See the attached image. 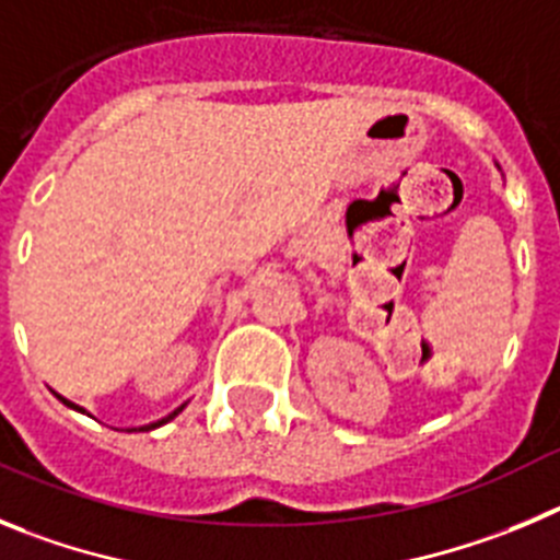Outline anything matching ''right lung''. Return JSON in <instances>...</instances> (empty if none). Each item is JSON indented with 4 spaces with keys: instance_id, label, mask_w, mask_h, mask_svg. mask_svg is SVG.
I'll use <instances>...</instances> for the list:
<instances>
[{
    "instance_id": "right-lung-1",
    "label": "right lung",
    "mask_w": 560,
    "mask_h": 560,
    "mask_svg": "<svg viewBox=\"0 0 560 560\" xmlns=\"http://www.w3.org/2000/svg\"><path fill=\"white\" fill-rule=\"evenodd\" d=\"M55 396H58V393H55ZM58 399H60V401H63V405H67V407H72V410H80V412H85V410H83V407L72 405V401H69V399H63V396H58ZM180 410H184V405H180V407H178V410H173V412H170V416H167V418H161V421H153V424H148V427H139V430H144V432H148V430H155V427H161V424H167L170 418H175V416H178V412H180Z\"/></svg>"
}]
</instances>
